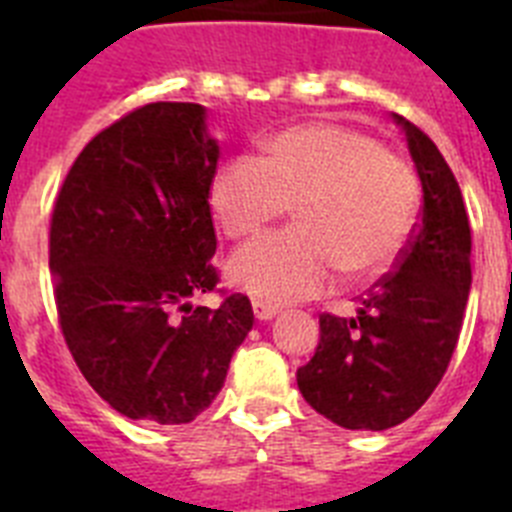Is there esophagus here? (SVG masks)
<instances>
[{"instance_id": "1", "label": "esophagus", "mask_w": 512, "mask_h": 512, "mask_svg": "<svg viewBox=\"0 0 512 512\" xmlns=\"http://www.w3.org/2000/svg\"><path fill=\"white\" fill-rule=\"evenodd\" d=\"M251 307H253V315H256L259 320H271L279 312L277 305H269V302L264 300H251Z\"/></svg>"}]
</instances>
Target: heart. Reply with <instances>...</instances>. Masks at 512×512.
<instances>
[{
	"mask_svg": "<svg viewBox=\"0 0 512 512\" xmlns=\"http://www.w3.org/2000/svg\"><path fill=\"white\" fill-rule=\"evenodd\" d=\"M413 166L343 125H300L266 140L264 156H238L217 171L210 207L233 241L259 235L292 207L295 228L241 248L228 274L256 300L320 295L333 269L374 279L402 253L418 212Z\"/></svg>",
	"mask_w": 512,
	"mask_h": 512,
	"instance_id": "b5f03b06",
	"label": "heart"
}]
</instances>
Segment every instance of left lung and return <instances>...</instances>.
<instances>
[{"label":"left lung","mask_w":512,"mask_h":512,"mask_svg":"<svg viewBox=\"0 0 512 512\" xmlns=\"http://www.w3.org/2000/svg\"><path fill=\"white\" fill-rule=\"evenodd\" d=\"M423 210L410 241L354 318L320 315L315 356L297 369L312 408L348 431H384L408 420L449 369L472 287V230L454 171L405 117Z\"/></svg>","instance_id":"left-lung-1"}]
</instances>
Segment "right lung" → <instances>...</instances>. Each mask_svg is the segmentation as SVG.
<instances>
[{"label": "right lung", "mask_w": 512, "mask_h": 512, "mask_svg": "<svg viewBox=\"0 0 512 512\" xmlns=\"http://www.w3.org/2000/svg\"><path fill=\"white\" fill-rule=\"evenodd\" d=\"M220 148L205 107L151 102L89 140L51 217L58 323L84 379L130 420L189 423L248 336L246 295L215 292L210 184Z\"/></svg>", "instance_id": "1"}]
</instances>
